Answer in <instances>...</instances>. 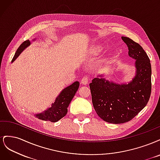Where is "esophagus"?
<instances>
[{"label":"esophagus","instance_id":"obj_1","mask_svg":"<svg viewBox=\"0 0 160 160\" xmlns=\"http://www.w3.org/2000/svg\"><path fill=\"white\" fill-rule=\"evenodd\" d=\"M88 81H89V78L87 76L83 77V78H82L81 81V83L83 84V85H87V84L88 83Z\"/></svg>","mask_w":160,"mask_h":160}]
</instances>
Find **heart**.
Returning a JSON list of instances; mask_svg holds the SVG:
<instances>
[{
    "label": "heart",
    "instance_id": "obj_1",
    "mask_svg": "<svg viewBox=\"0 0 160 160\" xmlns=\"http://www.w3.org/2000/svg\"><path fill=\"white\" fill-rule=\"evenodd\" d=\"M99 51H100V49H99V47H95V49H94V52H95V53H98V52H99Z\"/></svg>",
    "mask_w": 160,
    "mask_h": 160
}]
</instances>
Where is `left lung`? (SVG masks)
Here are the masks:
<instances>
[{
    "label": "left lung",
    "instance_id": "obj_1",
    "mask_svg": "<svg viewBox=\"0 0 160 160\" xmlns=\"http://www.w3.org/2000/svg\"><path fill=\"white\" fill-rule=\"evenodd\" d=\"M122 38L128 45L129 56L136 60L132 81L128 84L115 83L101 75L89 84L97 114L105 122L114 124L128 122L136 116L148 104L152 91V67L147 53L129 37Z\"/></svg>",
    "mask_w": 160,
    "mask_h": 160
}]
</instances>
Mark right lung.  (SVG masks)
Instances as JSON below:
<instances>
[{"label": "right lung", "instance_id": "add662e5", "mask_svg": "<svg viewBox=\"0 0 160 160\" xmlns=\"http://www.w3.org/2000/svg\"><path fill=\"white\" fill-rule=\"evenodd\" d=\"M30 45L31 42L29 40L24 41L18 48L12 62L15 60L22 51L25 50ZM79 87V82L78 81H75L71 85L67 87L57 96L55 102L52 103L51 108H48L45 111H42V113L35 115V117L41 120L49 121L51 122H58L66 115L67 113V108H68L72 99L75 96L77 91L78 90Z\"/></svg>", "mask_w": 160, "mask_h": 160}]
</instances>
